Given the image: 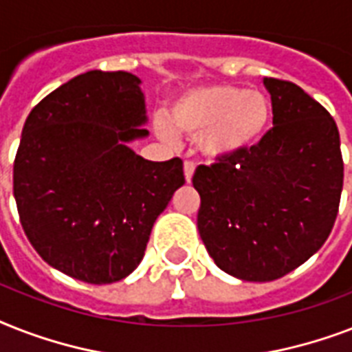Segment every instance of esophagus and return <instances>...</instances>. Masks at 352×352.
<instances>
[{
  "label": "esophagus",
  "mask_w": 352,
  "mask_h": 352,
  "mask_svg": "<svg viewBox=\"0 0 352 352\" xmlns=\"http://www.w3.org/2000/svg\"><path fill=\"white\" fill-rule=\"evenodd\" d=\"M193 171H195V166H193V162L186 160V162H184V179H186V182H192Z\"/></svg>",
  "instance_id": "34e87169"
}]
</instances>
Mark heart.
I'll return each mask as SVG.
<instances>
[{
	"label": "heart",
	"mask_w": 352,
	"mask_h": 352,
	"mask_svg": "<svg viewBox=\"0 0 352 352\" xmlns=\"http://www.w3.org/2000/svg\"><path fill=\"white\" fill-rule=\"evenodd\" d=\"M270 120L272 106L263 93L232 84H210L179 96L166 120L155 122V131L166 142H175L177 135L199 138L201 153L219 160L259 142Z\"/></svg>",
	"instance_id": "obj_1"
}]
</instances>
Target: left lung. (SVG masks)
Masks as SVG:
<instances>
[{"instance_id":"obj_1","label":"left lung","mask_w":352,"mask_h":352,"mask_svg":"<svg viewBox=\"0 0 352 352\" xmlns=\"http://www.w3.org/2000/svg\"><path fill=\"white\" fill-rule=\"evenodd\" d=\"M272 129L256 146L199 166L197 228L215 265L272 281L316 254L338 214L344 160L334 118L292 82L265 78Z\"/></svg>"}]
</instances>
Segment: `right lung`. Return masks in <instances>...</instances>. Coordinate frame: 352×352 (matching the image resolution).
Masks as SVG:
<instances>
[{
  "label": "right lung",
  "mask_w": 352,
  "mask_h": 352,
  "mask_svg": "<svg viewBox=\"0 0 352 352\" xmlns=\"http://www.w3.org/2000/svg\"><path fill=\"white\" fill-rule=\"evenodd\" d=\"M140 78L89 71L47 95L25 120L14 160V199L30 245L60 272L93 285L138 267L177 188L182 160L142 159Z\"/></svg>",
  "instance_id": "1"
}]
</instances>
